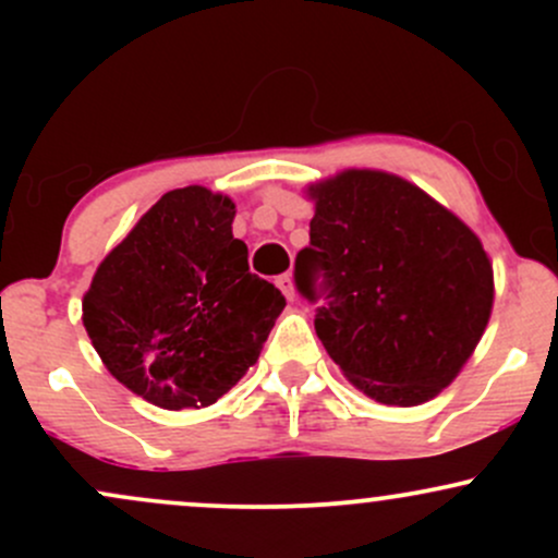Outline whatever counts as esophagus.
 I'll return each mask as SVG.
<instances>
[{
  "mask_svg": "<svg viewBox=\"0 0 558 558\" xmlns=\"http://www.w3.org/2000/svg\"><path fill=\"white\" fill-rule=\"evenodd\" d=\"M275 283H278L280 291L286 293V299H293V278H291V275H288V272L278 275V280H275Z\"/></svg>",
  "mask_w": 558,
  "mask_h": 558,
  "instance_id": "esophagus-1",
  "label": "esophagus"
}]
</instances>
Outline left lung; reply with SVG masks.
<instances>
[{"mask_svg": "<svg viewBox=\"0 0 558 558\" xmlns=\"http://www.w3.org/2000/svg\"><path fill=\"white\" fill-rule=\"evenodd\" d=\"M312 196L296 288L323 301L319 341L375 401L433 399L488 325L493 270L483 243L425 191L386 172H341Z\"/></svg>", "mask_w": 558, "mask_h": 558, "instance_id": "left-lung-1", "label": "left lung"}]
</instances>
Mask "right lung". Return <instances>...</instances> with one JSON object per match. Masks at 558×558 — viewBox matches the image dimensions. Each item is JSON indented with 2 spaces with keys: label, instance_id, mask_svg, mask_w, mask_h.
I'll return each mask as SVG.
<instances>
[{
  "label": "right lung",
  "instance_id": "1",
  "mask_svg": "<svg viewBox=\"0 0 558 558\" xmlns=\"http://www.w3.org/2000/svg\"><path fill=\"white\" fill-rule=\"evenodd\" d=\"M235 204L202 185L168 191L107 254L83 296L101 362L162 409L209 407L257 362L286 296L248 272Z\"/></svg>",
  "mask_w": 558,
  "mask_h": 558
}]
</instances>
